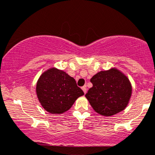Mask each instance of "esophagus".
<instances>
[{
    "label": "esophagus",
    "mask_w": 155,
    "mask_h": 155,
    "mask_svg": "<svg viewBox=\"0 0 155 155\" xmlns=\"http://www.w3.org/2000/svg\"><path fill=\"white\" fill-rule=\"evenodd\" d=\"M81 89H82V90H83L84 93L86 94V92H87V87H86V86H84V87H81Z\"/></svg>",
    "instance_id": "1"
}]
</instances>
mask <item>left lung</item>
I'll list each match as a JSON object with an SVG mask.
<instances>
[{"label": "left lung", "mask_w": 155, "mask_h": 155, "mask_svg": "<svg viewBox=\"0 0 155 155\" xmlns=\"http://www.w3.org/2000/svg\"><path fill=\"white\" fill-rule=\"evenodd\" d=\"M92 87L85 97L94 111L104 117H111L125 109L133 88L128 77L117 68L101 71L90 79Z\"/></svg>", "instance_id": "left-lung-1"}]
</instances>
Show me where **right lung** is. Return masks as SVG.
I'll list each match as a JSON object with an SVG mask.
<instances>
[{
	"instance_id": "add662e5",
	"label": "right lung",
	"mask_w": 155,
	"mask_h": 155,
	"mask_svg": "<svg viewBox=\"0 0 155 155\" xmlns=\"http://www.w3.org/2000/svg\"><path fill=\"white\" fill-rule=\"evenodd\" d=\"M35 92L44 109L52 114L67 111L78 97L84 95L75 79L55 67L42 73L37 81Z\"/></svg>"
}]
</instances>
